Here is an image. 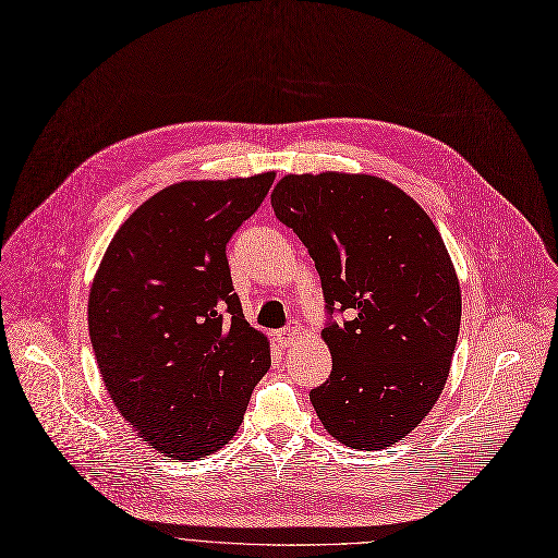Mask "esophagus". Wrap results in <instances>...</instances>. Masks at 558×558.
Returning <instances> with one entry per match:
<instances>
[{
    "label": "esophagus",
    "mask_w": 558,
    "mask_h": 558,
    "mask_svg": "<svg viewBox=\"0 0 558 558\" xmlns=\"http://www.w3.org/2000/svg\"><path fill=\"white\" fill-rule=\"evenodd\" d=\"M296 337H299V324H296V322H290L283 330H279V332H277V341H279V347H281V349L292 347Z\"/></svg>",
    "instance_id": "34e87169"
}]
</instances>
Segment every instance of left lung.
<instances>
[{
    "label": "left lung",
    "mask_w": 558,
    "mask_h": 558,
    "mask_svg": "<svg viewBox=\"0 0 558 558\" xmlns=\"http://www.w3.org/2000/svg\"><path fill=\"white\" fill-rule=\"evenodd\" d=\"M272 207L322 279L332 355L330 377L311 391L322 424L353 449L396 445L440 398L460 330L438 228L400 187L366 174H288Z\"/></svg>",
    "instance_id": "left-lung-1"
}]
</instances>
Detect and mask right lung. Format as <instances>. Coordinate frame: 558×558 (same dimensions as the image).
<instances>
[{
  "label": "right lung",
  "mask_w": 558,
  "mask_h": 558,
  "mask_svg": "<svg viewBox=\"0 0 558 558\" xmlns=\"http://www.w3.org/2000/svg\"><path fill=\"white\" fill-rule=\"evenodd\" d=\"M272 181L268 171L160 190L120 226L94 279L89 335L105 387L138 436L174 460L221 449L270 368L226 247Z\"/></svg>",
  "instance_id": "add662e5"
}]
</instances>
